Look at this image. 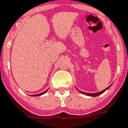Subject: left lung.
I'll return each mask as SVG.
<instances>
[{
    "label": "left lung",
    "instance_id": "left-lung-1",
    "mask_svg": "<svg viewBox=\"0 0 128 128\" xmlns=\"http://www.w3.org/2000/svg\"><path fill=\"white\" fill-rule=\"evenodd\" d=\"M111 86H112V85H110V86H108V87L107 88H106L105 90H103V91H101V92H97V93H86V92H82V91L79 90H78V89L77 88H76V90H77L78 91V92H79L80 93H82V94H84V95H87V96H98V95H101V94H102V93H104V92H105L107 90H108V89L110 88L111 87Z\"/></svg>",
    "mask_w": 128,
    "mask_h": 128
}]
</instances>
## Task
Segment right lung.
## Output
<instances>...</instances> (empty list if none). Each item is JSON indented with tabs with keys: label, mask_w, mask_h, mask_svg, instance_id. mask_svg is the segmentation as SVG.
Here are the masks:
<instances>
[{
	"label": "right lung",
	"mask_w": 128,
	"mask_h": 128,
	"mask_svg": "<svg viewBox=\"0 0 128 128\" xmlns=\"http://www.w3.org/2000/svg\"><path fill=\"white\" fill-rule=\"evenodd\" d=\"M48 90H46V91H44V92H42V93H39V94H36V95H31V96H40V95H43V94H44V93H46Z\"/></svg>",
	"instance_id": "right-lung-1"
}]
</instances>
